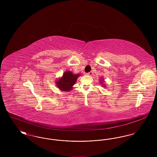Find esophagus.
Segmentation results:
<instances>
[{
  "mask_svg": "<svg viewBox=\"0 0 157 157\" xmlns=\"http://www.w3.org/2000/svg\"><path fill=\"white\" fill-rule=\"evenodd\" d=\"M92 74H93V72H92V71H90V72H88V73H87V74H86V75H89V76H91Z\"/></svg>",
  "mask_w": 157,
  "mask_h": 157,
  "instance_id": "1",
  "label": "esophagus"
}]
</instances>
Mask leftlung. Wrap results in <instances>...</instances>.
I'll list each match as a JSON object with an SVG mask.
<instances>
[{
  "mask_svg": "<svg viewBox=\"0 0 157 157\" xmlns=\"http://www.w3.org/2000/svg\"><path fill=\"white\" fill-rule=\"evenodd\" d=\"M100 83H102V84H103V83H103V81H101L100 82ZM104 85V86H105V85Z\"/></svg>",
  "mask_w": 157,
  "mask_h": 157,
  "instance_id": "8db88e82",
  "label": "left lung"
}]
</instances>
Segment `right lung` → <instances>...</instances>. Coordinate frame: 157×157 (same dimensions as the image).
Wrapping results in <instances>:
<instances>
[{
  "instance_id": "add662e5",
  "label": "right lung",
  "mask_w": 157,
  "mask_h": 157,
  "mask_svg": "<svg viewBox=\"0 0 157 157\" xmlns=\"http://www.w3.org/2000/svg\"><path fill=\"white\" fill-rule=\"evenodd\" d=\"M79 76V74H74L71 71L65 72L63 76L56 82V86L61 90L65 92L70 91L72 89Z\"/></svg>"
}]
</instances>
